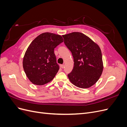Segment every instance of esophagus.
Wrapping results in <instances>:
<instances>
[{"instance_id":"34e87169","label":"esophagus","mask_w":127,"mask_h":127,"mask_svg":"<svg viewBox=\"0 0 127 127\" xmlns=\"http://www.w3.org/2000/svg\"><path fill=\"white\" fill-rule=\"evenodd\" d=\"M61 67L62 68H64V64H61Z\"/></svg>"}]
</instances>
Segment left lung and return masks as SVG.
I'll use <instances>...</instances> for the list:
<instances>
[{"label":"left lung","instance_id":"left-lung-1","mask_svg":"<svg viewBox=\"0 0 127 127\" xmlns=\"http://www.w3.org/2000/svg\"><path fill=\"white\" fill-rule=\"evenodd\" d=\"M64 43L71 52L74 66L68 75L76 86L87 88L97 82L103 70L101 49L85 34L72 32L63 35Z\"/></svg>","mask_w":127,"mask_h":127}]
</instances>
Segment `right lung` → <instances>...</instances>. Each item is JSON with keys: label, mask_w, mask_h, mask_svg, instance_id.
I'll return each mask as SVG.
<instances>
[{"label": "right lung", "mask_w": 127, "mask_h": 127, "mask_svg": "<svg viewBox=\"0 0 127 127\" xmlns=\"http://www.w3.org/2000/svg\"><path fill=\"white\" fill-rule=\"evenodd\" d=\"M63 41L61 35L45 32L31 43L23 60L24 70L31 82L43 85L54 78L59 69L54 49Z\"/></svg>", "instance_id": "add662e5"}]
</instances>
